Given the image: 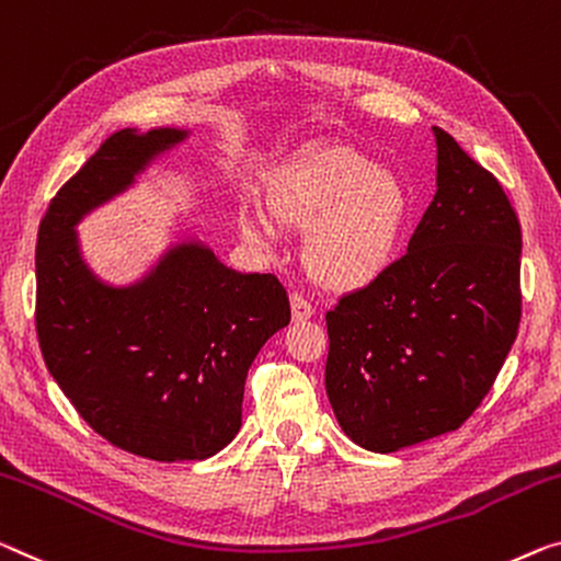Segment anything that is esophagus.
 <instances>
[{"instance_id":"34e87169","label":"esophagus","mask_w":561,"mask_h":561,"mask_svg":"<svg viewBox=\"0 0 561 561\" xmlns=\"http://www.w3.org/2000/svg\"><path fill=\"white\" fill-rule=\"evenodd\" d=\"M289 305H291V320L295 322H305L314 314V307L309 305L302 295H297V291H291L289 295Z\"/></svg>"}]
</instances>
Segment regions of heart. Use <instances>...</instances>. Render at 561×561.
Listing matches in <instances>:
<instances>
[{"label":"heart","instance_id":"b5f03b06","mask_svg":"<svg viewBox=\"0 0 561 561\" xmlns=\"http://www.w3.org/2000/svg\"><path fill=\"white\" fill-rule=\"evenodd\" d=\"M270 204L284 224L309 229L305 264L322 287L350 291L380 277L396 262L408 224V191L388 169L353 148L332 146L279 175ZM241 231L270 244L262 214H241Z\"/></svg>","mask_w":561,"mask_h":561}]
</instances>
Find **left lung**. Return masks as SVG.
<instances>
[{"label": "left lung", "instance_id": "8db88e82", "mask_svg": "<svg viewBox=\"0 0 561 561\" xmlns=\"http://www.w3.org/2000/svg\"><path fill=\"white\" fill-rule=\"evenodd\" d=\"M438 191L396 259L324 314V388L337 423L375 454L468 421L522 320V227L501 183L443 128Z\"/></svg>", "mask_w": 561, "mask_h": 561}]
</instances>
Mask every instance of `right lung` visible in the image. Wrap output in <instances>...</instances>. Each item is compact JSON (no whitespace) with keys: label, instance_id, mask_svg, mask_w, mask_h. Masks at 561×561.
I'll return each mask as SVG.
<instances>
[{"label":"right lung","instance_id":"1","mask_svg":"<svg viewBox=\"0 0 561 561\" xmlns=\"http://www.w3.org/2000/svg\"><path fill=\"white\" fill-rule=\"evenodd\" d=\"M186 138L181 128L113 133L49 201L35 259L49 375L95 433L163 463L204 461L231 443L249 367L291 317L277 277L233 272L201 241L171 247L128 287L82 259V216Z\"/></svg>","mask_w":561,"mask_h":561}]
</instances>
